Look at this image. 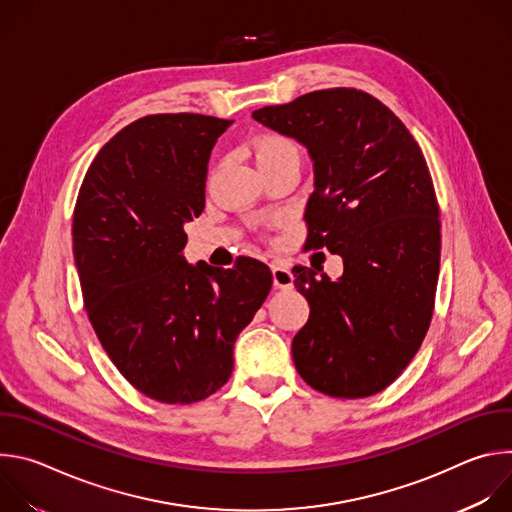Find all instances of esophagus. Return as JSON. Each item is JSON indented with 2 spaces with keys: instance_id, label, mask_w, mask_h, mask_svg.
<instances>
[{
  "instance_id": "obj_1",
  "label": "esophagus",
  "mask_w": 512,
  "mask_h": 512,
  "mask_svg": "<svg viewBox=\"0 0 512 512\" xmlns=\"http://www.w3.org/2000/svg\"><path fill=\"white\" fill-rule=\"evenodd\" d=\"M271 273H273V287H277V289H291V287H294V275H291L289 267H285L281 263H273Z\"/></svg>"
}]
</instances>
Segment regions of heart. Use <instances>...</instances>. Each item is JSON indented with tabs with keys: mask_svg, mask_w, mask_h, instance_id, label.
<instances>
[{
	"mask_svg": "<svg viewBox=\"0 0 512 512\" xmlns=\"http://www.w3.org/2000/svg\"><path fill=\"white\" fill-rule=\"evenodd\" d=\"M251 154L259 166L261 172L287 162L298 160L300 162V150L296 141H291L285 135L279 133H261L251 141Z\"/></svg>",
	"mask_w": 512,
	"mask_h": 512,
	"instance_id": "heart-1",
	"label": "heart"
}]
</instances>
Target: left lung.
<instances>
[{
	"label": "left lung",
	"mask_w": 512,
	"mask_h": 512,
	"mask_svg": "<svg viewBox=\"0 0 512 512\" xmlns=\"http://www.w3.org/2000/svg\"><path fill=\"white\" fill-rule=\"evenodd\" d=\"M253 119L304 143L316 174L306 249L344 261L332 281L294 267L310 304L291 354L316 391L358 399L387 389L417 354L440 275V206L423 152L403 121L358 89H324Z\"/></svg>",
	"instance_id": "8db88e82"
}]
</instances>
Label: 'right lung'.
Masks as SVG:
<instances>
[{
	"instance_id": "right-lung-1",
	"label": "right lung",
	"mask_w": 512,
	"mask_h": 512,
	"mask_svg": "<svg viewBox=\"0 0 512 512\" xmlns=\"http://www.w3.org/2000/svg\"><path fill=\"white\" fill-rule=\"evenodd\" d=\"M231 123L145 115L103 145L77 196L72 253L89 320L117 371L160 403H196L229 381L235 340L271 289L253 257L212 269L182 255L210 152Z\"/></svg>"
}]
</instances>
